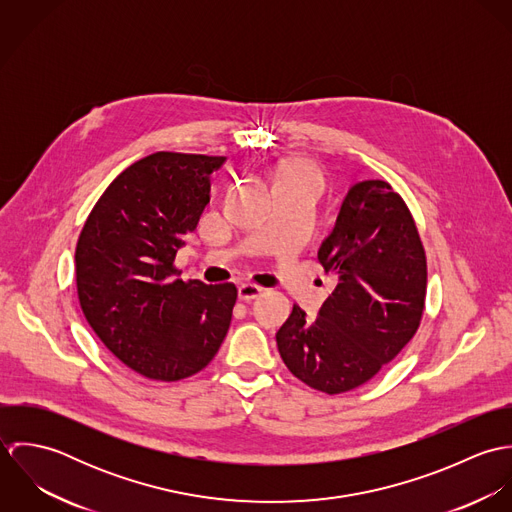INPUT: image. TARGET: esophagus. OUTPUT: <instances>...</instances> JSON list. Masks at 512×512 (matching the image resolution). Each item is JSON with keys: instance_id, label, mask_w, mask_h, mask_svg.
<instances>
[{"instance_id": "esophagus-1", "label": "esophagus", "mask_w": 512, "mask_h": 512, "mask_svg": "<svg viewBox=\"0 0 512 512\" xmlns=\"http://www.w3.org/2000/svg\"><path fill=\"white\" fill-rule=\"evenodd\" d=\"M262 293H264V288H260V286H256V284H242V286L238 288V297H240L242 301H252V299L260 297Z\"/></svg>"}]
</instances>
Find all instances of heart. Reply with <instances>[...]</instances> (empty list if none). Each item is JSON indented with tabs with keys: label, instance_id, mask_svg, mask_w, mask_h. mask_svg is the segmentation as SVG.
<instances>
[{
	"label": "heart",
	"instance_id": "obj_1",
	"mask_svg": "<svg viewBox=\"0 0 512 512\" xmlns=\"http://www.w3.org/2000/svg\"><path fill=\"white\" fill-rule=\"evenodd\" d=\"M297 181V183H305L307 187H311L317 195L323 189L325 181H323V173L321 169L309 161V159H293L288 161L280 171H278V181Z\"/></svg>",
	"mask_w": 512,
	"mask_h": 512
}]
</instances>
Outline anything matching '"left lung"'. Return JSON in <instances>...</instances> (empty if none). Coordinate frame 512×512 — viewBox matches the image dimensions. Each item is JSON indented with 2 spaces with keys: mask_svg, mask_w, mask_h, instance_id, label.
<instances>
[{
  "mask_svg": "<svg viewBox=\"0 0 512 512\" xmlns=\"http://www.w3.org/2000/svg\"><path fill=\"white\" fill-rule=\"evenodd\" d=\"M317 258L337 288L317 319L293 305L276 341L293 376L341 394L368 382L416 335L426 305V250L404 199L386 181L370 179L349 189Z\"/></svg>",
  "mask_w": 512,
  "mask_h": 512,
  "instance_id": "obj_1",
  "label": "left lung"
}]
</instances>
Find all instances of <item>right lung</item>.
I'll return each mask as SVG.
<instances>
[{
  "mask_svg": "<svg viewBox=\"0 0 512 512\" xmlns=\"http://www.w3.org/2000/svg\"><path fill=\"white\" fill-rule=\"evenodd\" d=\"M224 157L157 151L124 169L84 222L74 262L82 313L124 365L181 380L213 361L238 290L177 278L175 254L211 201Z\"/></svg>",
  "mask_w": 512,
  "mask_h": 512,
  "instance_id": "obj_1",
  "label": "right lung"
}]
</instances>
